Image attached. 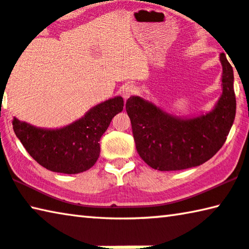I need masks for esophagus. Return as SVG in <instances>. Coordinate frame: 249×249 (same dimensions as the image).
<instances>
[{
  "instance_id": "34e87169",
  "label": "esophagus",
  "mask_w": 249,
  "mask_h": 249,
  "mask_svg": "<svg viewBox=\"0 0 249 249\" xmlns=\"http://www.w3.org/2000/svg\"><path fill=\"white\" fill-rule=\"evenodd\" d=\"M137 93V88L131 85V83H128V85L124 86L121 90V95L124 97V99H128L131 97V95H135Z\"/></svg>"
}]
</instances>
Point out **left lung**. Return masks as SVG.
I'll use <instances>...</instances> for the list:
<instances>
[{"label":"left lung","instance_id":"1","mask_svg":"<svg viewBox=\"0 0 249 249\" xmlns=\"http://www.w3.org/2000/svg\"><path fill=\"white\" fill-rule=\"evenodd\" d=\"M223 93L215 109L193 119L166 113L140 97H130L125 110L141 159L160 171L182 170L207 161L223 147L236 114L234 71L224 53Z\"/></svg>","mask_w":249,"mask_h":249}]
</instances>
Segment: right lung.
Instances as JSON below:
<instances>
[{
  "mask_svg": "<svg viewBox=\"0 0 249 249\" xmlns=\"http://www.w3.org/2000/svg\"><path fill=\"white\" fill-rule=\"evenodd\" d=\"M116 97L95 106L82 119L67 127L47 130L13 119V130L37 163L54 173L79 174L90 169L100 155V141L112 118L124 109Z\"/></svg>",
  "mask_w": 249,
  "mask_h": 249,
  "instance_id": "right-lung-1",
  "label": "right lung"
}]
</instances>
